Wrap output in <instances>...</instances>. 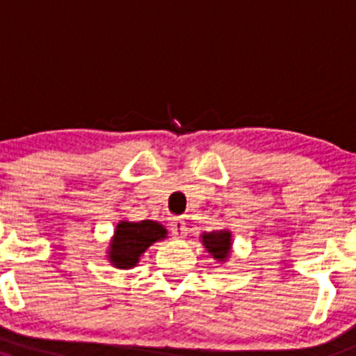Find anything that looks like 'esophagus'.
I'll use <instances>...</instances> for the list:
<instances>
[{
  "instance_id": "esophagus-1",
  "label": "esophagus",
  "mask_w": 356,
  "mask_h": 356,
  "mask_svg": "<svg viewBox=\"0 0 356 356\" xmlns=\"http://www.w3.org/2000/svg\"><path fill=\"white\" fill-rule=\"evenodd\" d=\"M170 231L172 234H174V238L182 240V238L188 234V227H186L184 219H182V217H175V219L170 222Z\"/></svg>"
}]
</instances>
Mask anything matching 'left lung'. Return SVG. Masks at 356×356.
<instances>
[{"label": "left lung", "instance_id": "left-lung-1", "mask_svg": "<svg viewBox=\"0 0 356 356\" xmlns=\"http://www.w3.org/2000/svg\"><path fill=\"white\" fill-rule=\"evenodd\" d=\"M200 241L205 247V250L216 259L217 262L224 264L227 262L233 248V234L229 229H217V231H203L200 234Z\"/></svg>", "mask_w": 356, "mask_h": 356}]
</instances>
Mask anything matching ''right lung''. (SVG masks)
<instances>
[{"label": "right lung", "instance_id": "right-lung-1", "mask_svg": "<svg viewBox=\"0 0 356 356\" xmlns=\"http://www.w3.org/2000/svg\"><path fill=\"white\" fill-rule=\"evenodd\" d=\"M167 234L163 224L156 220H120L106 250L108 261L118 270H132L140 261V255L153 243L168 238Z\"/></svg>", "mask_w": 356, "mask_h": 356}]
</instances>
